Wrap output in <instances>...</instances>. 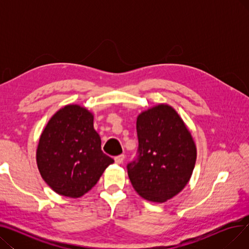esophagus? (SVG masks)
<instances>
[{"mask_svg": "<svg viewBox=\"0 0 249 249\" xmlns=\"http://www.w3.org/2000/svg\"><path fill=\"white\" fill-rule=\"evenodd\" d=\"M124 159H125V155L124 154H120V155H117V156H115V162L116 163H118V164H120V163H122L123 162V160H124Z\"/></svg>", "mask_w": 249, "mask_h": 249, "instance_id": "esophagus-1", "label": "esophagus"}]
</instances>
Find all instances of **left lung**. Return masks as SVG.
<instances>
[{
  "label": "left lung",
  "instance_id": "left-lung-1",
  "mask_svg": "<svg viewBox=\"0 0 249 249\" xmlns=\"http://www.w3.org/2000/svg\"><path fill=\"white\" fill-rule=\"evenodd\" d=\"M136 130L138 155L127 164L128 177L143 199L163 203L188 184L197 148L186 124L168 105L142 112Z\"/></svg>",
  "mask_w": 249,
  "mask_h": 249
}]
</instances>
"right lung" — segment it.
<instances>
[{
  "label": "right lung",
  "mask_w": 249,
  "mask_h": 249,
  "mask_svg": "<svg viewBox=\"0 0 249 249\" xmlns=\"http://www.w3.org/2000/svg\"><path fill=\"white\" fill-rule=\"evenodd\" d=\"M36 160L46 184L70 198L88 193L114 162L101 149L93 114L78 105H68L51 117L39 139Z\"/></svg>",
  "instance_id": "right-lung-1"
}]
</instances>
